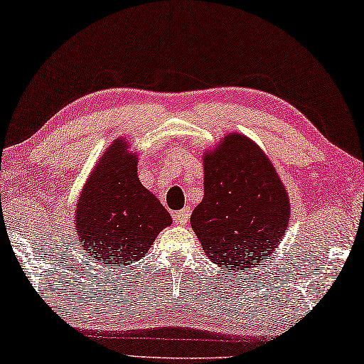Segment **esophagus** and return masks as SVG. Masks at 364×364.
I'll return each mask as SVG.
<instances>
[{
    "mask_svg": "<svg viewBox=\"0 0 364 364\" xmlns=\"http://www.w3.org/2000/svg\"><path fill=\"white\" fill-rule=\"evenodd\" d=\"M189 216H191V211L189 208H183V210H178L173 213V221L175 224H180V226H184L189 221Z\"/></svg>",
    "mask_w": 364,
    "mask_h": 364,
    "instance_id": "esophagus-1",
    "label": "esophagus"
}]
</instances>
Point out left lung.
Wrapping results in <instances>:
<instances>
[{
	"instance_id": "obj_1",
	"label": "left lung",
	"mask_w": 364,
	"mask_h": 364,
	"mask_svg": "<svg viewBox=\"0 0 364 364\" xmlns=\"http://www.w3.org/2000/svg\"><path fill=\"white\" fill-rule=\"evenodd\" d=\"M287 189L262 149L248 136L228 134L203 156V199L191 226L208 256L242 272L272 256L287 234Z\"/></svg>"
}]
</instances>
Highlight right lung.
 <instances>
[{
	"label": "right lung",
	"instance_id": "obj_1",
	"mask_svg": "<svg viewBox=\"0 0 364 364\" xmlns=\"http://www.w3.org/2000/svg\"><path fill=\"white\" fill-rule=\"evenodd\" d=\"M136 154L117 140L98 159L76 203L75 228L84 250L100 262L140 261L171 216L138 180Z\"/></svg>",
	"mask_w": 364,
	"mask_h": 364
}]
</instances>
